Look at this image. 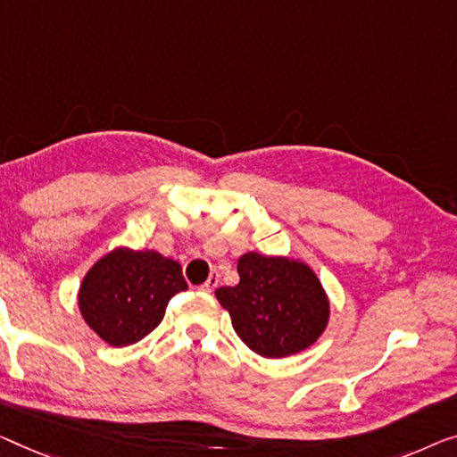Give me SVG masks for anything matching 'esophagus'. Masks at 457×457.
<instances>
[{
	"label": "esophagus",
	"instance_id": "esophagus-1",
	"mask_svg": "<svg viewBox=\"0 0 457 457\" xmlns=\"http://www.w3.org/2000/svg\"><path fill=\"white\" fill-rule=\"evenodd\" d=\"M217 283H220V277L217 275H211L205 283H203V291H205V294H211V291H213L215 287H217Z\"/></svg>",
	"mask_w": 457,
	"mask_h": 457
}]
</instances>
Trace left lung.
I'll list each match as a JSON object with an SVG mask.
<instances>
[{
	"label": "left lung",
	"instance_id": "8db88e82",
	"mask_svg": "<svg viewBox=\"0 0 457 457\" xmlns=\"http://www.w3.org/2000/svg\"><path fill=\"white\" fill-rule=\"evenodd\" d=\"M240 283L220 287L217 302L229 312L242 343L261 357L302 353L322 337L330 303L308 264L285 256L246 252L237 261Z\"/></svg>",
	"mask_w": 457,
	"mask_h": 457
}]
</instances>
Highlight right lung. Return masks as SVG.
I'll use <instances>...</instances> for the list:
<instances>
[{
	"instance_id": "obj_1",
	"label": "right lung",
	"mask_w": 457,
	"mask_h": 457,
	"mask_svg": "<svg viewBox=\"0 0 457 457\" xmlns=\"http://www.w3.org/2000/svg\"><path fill=\"white\" fill-rule=\"evenodd\" d=\"M188 289L182 267L155 250L114 248L86 272L78 303L86 324L112 346H127L158 326L166 305Z\"/></svg>"
}]
</instances>
